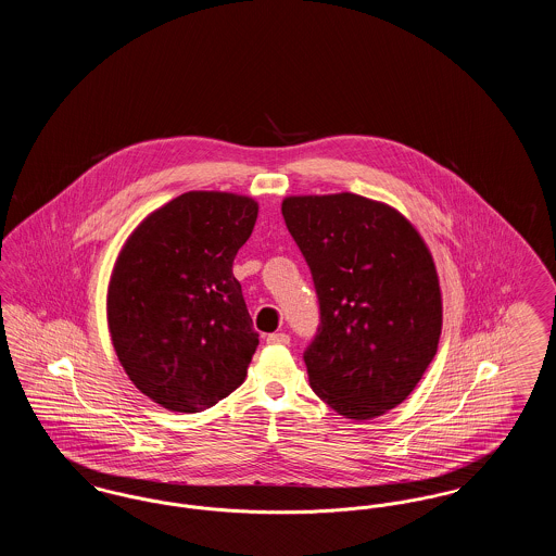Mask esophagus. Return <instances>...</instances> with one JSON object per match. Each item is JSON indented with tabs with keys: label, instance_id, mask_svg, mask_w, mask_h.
I'll list each match as a JSON object with an SVG mask.
<instances>
[{
	"label": "esophagus",
	"instance_id": "34e87169",
	"mask_svg": "<svg viewBox=\"0 0 556 556\" xmlns=\"http://www.w3.org/2000/svg\"><path fill=\"white\" fill-rule=\"evenodd\" d=\"M266 344H290V336L288 333H270V336H266Z\"/></svg>",
	"mask_w": 556,
	"mask_h": 556
}]
</instances>
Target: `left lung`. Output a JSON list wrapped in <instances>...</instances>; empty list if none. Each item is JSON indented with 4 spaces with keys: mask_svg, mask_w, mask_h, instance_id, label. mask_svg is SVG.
Returning a JSON list of instances; mask_svg holds the SVG:
<instances>
[{
    "mask_svg": "<svg viewBox=\"0 0 556 556\" xmlns=\"http://www.w3.org/2000/svg\"><path fill=\"white\" fill-rule=\"evenodd\" d=\"M281 212L318 295L311 388L345 419H375L410 396L438 352L433 256L404 214L350 191L290 195Z\"/></svg>",
    "mask_w": 556,
    "mask_h": 556,
    "instance_id": "left-lung-1",
    "label": "left lung"
}]
</instances>
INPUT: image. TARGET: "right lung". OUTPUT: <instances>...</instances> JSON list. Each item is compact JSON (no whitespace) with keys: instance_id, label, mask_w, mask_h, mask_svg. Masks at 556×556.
<instances>
[{"instance_id":"add662e5","label":"right lung","mask_w":556,"mask_h":556,"mask_svg":"<svg viewBox=\"0 0 556 556\" xmlns=\"http://www.w3.org/2000/svg\"><path fill=\"white\" fill-rule=\"evenodd\" d=\"M258 202L187 191L125 241L108 286V329L135 388L175 413H200L245 379L258 333L233 277Z\"/></svg>"}]
</instances>
